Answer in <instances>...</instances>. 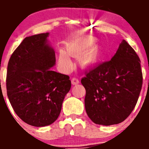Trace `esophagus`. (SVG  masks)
<instances>
[{
  "label": "esophagus",
  "instance_id": "obj_1",
  "mask_svg": "<svg viewBox=\"0 0 149 149\" xmlns=\"http://www.w3.org/2000/svg\"><path fill=\"white\" fill-rule=\"evenodd\" d=\"M79 80L77 78H76V77H73V78L72 79V85H77V84H79Z\"/></svg>",
  "mask_w": 149,
  "mask_h": 149
}]
</instances>
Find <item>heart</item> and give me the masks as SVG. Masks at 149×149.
Here are the masks:
<instances>
[{
	"mask_svg": "<svg viewBox=\"0 0 149 149\" xmlns=\"http://www.w3.org/2000/svg\"><path fill=\"white\" fill-rule=\"evenodd\" d=\"M96 39L89 37L71 44L67 48V53L60 50L59 53V63L65 70H70L73 67V63L70 56H80V63L84 68H90L98 65L102 59V50L98 45H95Z\"/></svg>",
	"mask_w": 149,
	"mask_h": 149,
	"instance_id": "heart-1",
	"label": "heart"
}]
</instances>
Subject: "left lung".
Here are the masks:
<instances>
[{
  "label": "left lung",
  "mask_w": 149,
  "mask_h": 149,
  "mask_svg": "<svg viewBox=\"0 0 149 149\" xmlns=\"http://www.w3.org/2000/svg\"><path fill=\"white\" fill-rule=\"evenodd\" d=\"M81 84L89 119L105 126L121 123L133 111L141 91L140 60L123 39L111 60L91 69Z\"/></svg>",
  "instance_id": "8db88e82"
}]
</instances>
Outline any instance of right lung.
<instances>
[{
	"instance_id": "obj_1",
	"label": "right lung",
	"mask_w": 149,
	"mask_h": 149,
	"mask_svg": "<svg viewBox=\"0 0 149 149\" xmlns=\"http://www.w3.org/2000/svg\"><path fill=\"white\" fill-rule=\"evenodd\" d=\"M49 33L26 37L9 60L7 96L15 113L35 127L57 119L63 100L71 89L68 75L53 71L55 52Z\"/></svg>"
}]
</instances>
